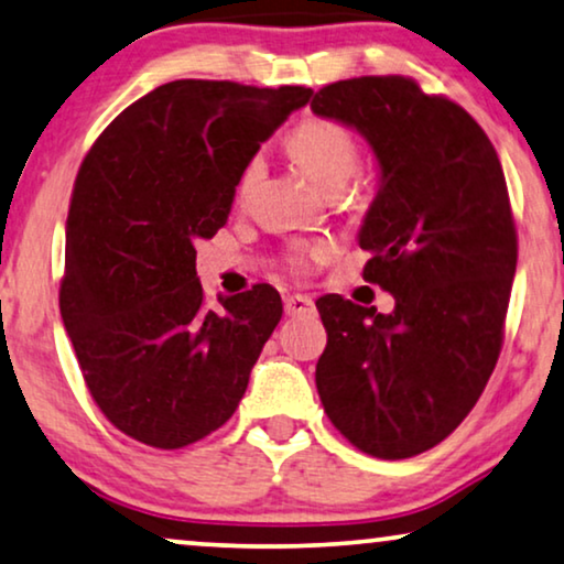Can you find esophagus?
Returning <instances> with one entry per match:
<instances>
[{"label":"esophagus","mask_w":564,"mask_h":564,"mask_svg":"<svg viewBox=\"0 0 564 564\" xmlns=\"http://www.w3.org/2000/svg\"><path fill=\"white\" fill-rule=\"evenodd\" d=\"M284 313L292 315H313L315 313V303L307 295H290L284 297Z\"/></svg>","instance_id":"34e87169"}]
</instances>
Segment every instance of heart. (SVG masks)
<instances>
[{"label":"heart","instance_id":"1","mask_svg":"<svg viewBox=\"0 0 564 564\" xmlns=\"http://www.w3.org/2000/svg\"><path fill=\"white\" fill-rule=\"evenodd\" d=\"M288 145L300 169L307 174V180L323 192L344 187V184L349 182V176L357 172L361 156L359 143L351 130L330 118H307L303 122H297L295 130H292L288 138ZM261 169H264V156L257 153V156H251L249 164L243 166L241 180H238V189H249L261 176ZM326 246H305V249L295 251L292 264L305 267L315 259L326 257Z\"/></svg>","mask_w":564,"mask_h":564}]
</instances>
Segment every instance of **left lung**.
Segmentation results:
<instances>
[{
	"label": "left lung",
	"mask_w": 564,
	"mask_h": 564,
	"mask_svg": "<svg viewBox=\"0 0 564 564\" xmlns=\"http://www.w3.org/2000/svg\"><path fill=\"white\" fill-rule=\"evenodd\" d=\"M311 110L372 145L380 189L359 246L365 280L395 297L388 315L341 295L315 303L323 411L365 454L415 457L465 421L503 346L519 259L503 169L465 107L408 76L328 84Z\"/></svg>",
	"instance_id": "1"
}]
</instances>
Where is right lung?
I'll return each mask as SVG.
<instances>
[{
	"mask_svg": "<svg viewBox=\"0 0 564 564\" xmlns=\"http://www.w3.org/2000/svg\"><path fill=\"white\" fill-rule=\"evenodd\" d=\"M313 89L180 79L126 107L76 174L58 305L84 382L135 442L182 449L220 429L282 318L253 284L205 305L199 238L226 226L243 166Z\"/></svg>",
	"mask_w": 564,
	"mask_h": 564,
	"instance_id": "1",
	"label": "right lung"
}]
</instances>
